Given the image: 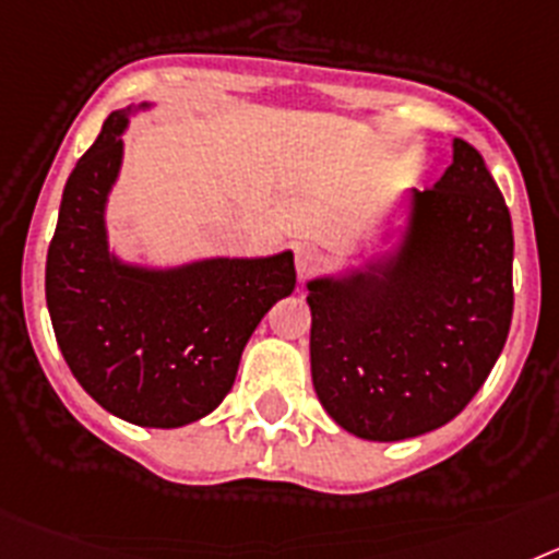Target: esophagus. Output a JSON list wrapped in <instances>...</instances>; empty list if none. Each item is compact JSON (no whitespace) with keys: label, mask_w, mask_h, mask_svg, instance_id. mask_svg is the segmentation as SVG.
<instances>
[{"label":"esophagus","mask_w":559,"mask_h":559,"mask_svg":"<svg viewBox=\"0 0 559 559\" xmlns=\"http://www.w3.org/2000/svg\"><path fill=\"white\" fill-rule=\"evenodd\" d=\"M318 264H320V255L314 247L300 245L298 250H295V270H298V278H307V275H312L314 270H318Z\"/></svg>","instance_id":"esophagus-1"}]
</instances>
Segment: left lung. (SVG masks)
Returning a JSON list of instances; mask_svg holds the SVG:
<instances>
[{
  "label": "left lung",
  "mask_w": 559,
  "mask_h": 559,
  "mask_svg": "<svg viewBox=\"0 0 559 559\" xmlns=\"http://www.w3.org/2000/svg\"><path fill=\"white\" fill-rule=\"evenodd\" d=\"M512 219L473 145L411 193L394 252L309 281L312 382L343 430L368 441L430 433L467 407L512 323Z\"/></svg>",
  "instance_id": "8db88e82"
}]
</instances>
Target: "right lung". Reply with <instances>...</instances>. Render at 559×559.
Masks as SVG:
<instances>
[{
	"label": "right lung",
	"mask_w": 559,
	"mask_h": 559,
	"mask_svg": "<svg viewBox=\"0 0 559 559\" xmlns=\"http://www.w3.org/2000/svg\"><path fill=\"white\" fill-rule=\"evenodd\" d=\"M129 111H111L67 179L47 250V309L72 377L100 407L140 427H182L225 400L250 334L295 289V261L284 250L152 270L109 252L106 199Z\"/></svg>",
	"instance_id": "right-lung-1"
}]
</instances>
